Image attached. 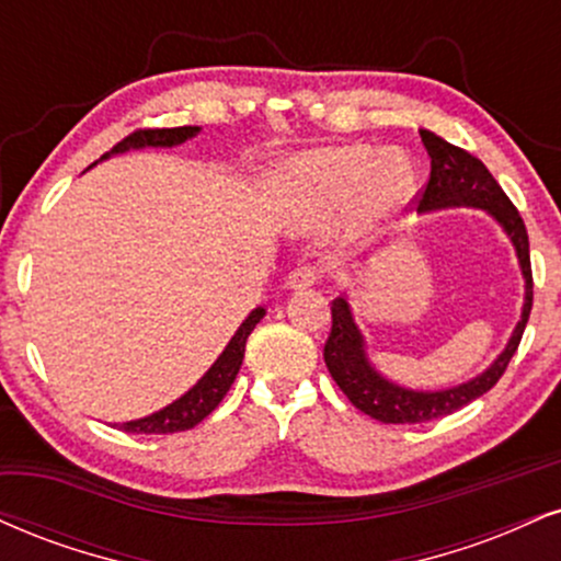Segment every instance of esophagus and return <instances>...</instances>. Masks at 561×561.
<instances>
[{
  "instance_id": "34e87169",
  "label": "esophagus",
  "mask_w": 561,
  "mask_h": 561,
  "mask_svg": "<svg viewBox=\"0 0 561 561\" xmlns=\"http://www.w3.org/2000/svg\"><path fill=\"white\" fill-rule=\"evenodd\" d=\"M319 279H321L319 266H313V263H302V266L293 268V272H289V276H287V287H289V289L313 287Z\"/></svg>"
}]
</instances>
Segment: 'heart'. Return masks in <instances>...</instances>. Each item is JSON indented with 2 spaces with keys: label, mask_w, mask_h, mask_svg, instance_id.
<instances>
[{
  "label": "heart",
  "mask_w": 561,
  "mask_h": 561,
  "mask_svg": "<svg viewBox=\"0 0 561 561\" xmlns=\"http://www.w3.org/2000/svg\"><path fill=\"white\" fill-rule=\"evenodd\" d=\"M408 157L374 146H327L285 167L282 191L295 221L319 227L347 208V232L370 238L413 193Z\"/></svg>",
  "instance_id": "b5f03b06"
}]
</instances>
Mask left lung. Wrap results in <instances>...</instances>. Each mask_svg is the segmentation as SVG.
Wrapping results in <instances>:
<instances>
[{"label": "left lung", "mask_w": 561, "mask_h": 561, "mask_svg": "<svg viewBox=\"0 0 561 561\" xmlns=\"http://www.w3.org/2000/svg\"><path fill=\"white\" fill-rule=\"evenodd\" d=\"M421 140L431 157V174L417 195V211H434V208L449 206H476L485 208L504 232L515 242L519 259V268L525 276V306L523 319H519L515 334H512L507 350L496 357L494 366L485 374L476 376L473 381L460 383L444 391H413L397 387L376 374L366 357L363 336L357 332L353 313L345 298L332 302V332H329L327 345H323V360H327L329 374L336 381V387L345 391V397L355 404L360 413L381 423H426L436 417L455 413L468 402L478 400L502 379L507 370L512 355L517 353L519 340H523L525 323H528L533 308V272H530V245L528 229L515 204L507 198V193L499 187L494 174L485 170L481 159L468 153L460 146H451L436 133L421 130Z\"/></svg>", "instance_id": "1"}]
</instances>
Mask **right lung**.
<instances>
[{"mask_svg":"<svg viewBox=\"0 0 561 561\" xmlns=\"http://www.w3.org/2000/svg\"><path fill=\"white\" fill-rule=\"evenodd\" d=\"M198 133V127H144V130H135L127 135V138L119 140L112 151H106L104 157H112V153H123L127 148H144V146H178L185 144L187 138ZM266 310L255 308L245 321L240 323V329L234 332L229 345L225 347V353L216 357V363L206 370V376L201 379L195 387L182 394L180 400H174L172 404H167L164 410L159 413L140 417V421H130L123 423L119 431L125 434H178V431H187L193 426H198L206 415H211L216 410V404L225 400V394L232 387L234 376L242 366V355H245V342L251 332L255 329V323L263 319Z\"/></svg>","mask_w":561,"mask_h":561,"instance_id":"right-lung-1","label":"right lung"}]
</instances>
